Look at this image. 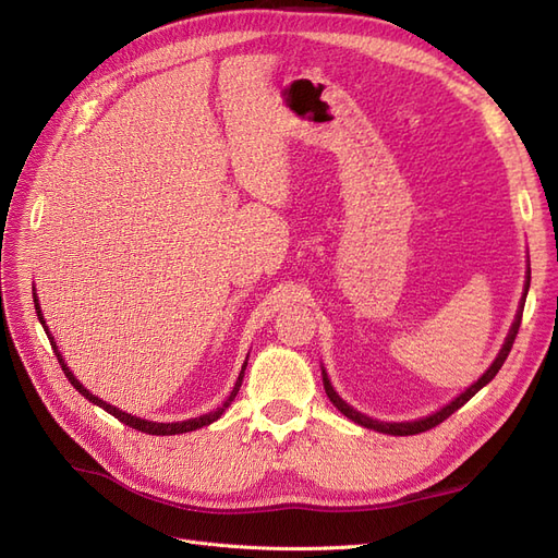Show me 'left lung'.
<instances>
[{"label": "left lung", "instance_id": "left-lung-1", "mask_svg": "<svg viewBox=\"0 0 558 558\" xmlns=\"http://www.w3.org/2000/svg\"><path fill=\"white\" fill-rule=\"evenodd\" d=\"M529 286H531V269H529V275H526V286H523V298H521V302H519V312H517V316H514V324H512V328H510V332H508V340H505V344H502L500 353L496 356V361L492 363V367H488L486 373H484L475 384H472L470 388H465V391H463L459 398H453L449 404H445V408H442L440 412L428 414V416L416 418V421H402V424H386V421L369 418V416L356 412L353 408H349V404H347L340 396L335 393V388L330 386V379H328V375H326V369H320V375H324V388H326V393H328L330 402H332L335 408L340 410L347 418H351L353 424L365 426V428L377 430V433H386V435H416V433H426V430H430V428H435V426H440L445 418H449L456 410H461L463 404L480 391V388H484L488 381H492V379L498 375V369L502 367L505 359H508V353H510V349H512V344H514V337H517V332H519L521 314H523V302H526V295H529Z\"/></svg>", "mask_w": 558, "mask_h": 558}]
</instances>
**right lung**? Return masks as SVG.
Instances as JSON below:
<instances>
[{"label": "right lung", "mask_w": 558, "mask_h": 558, "mask_svg": "<svg viewBox=\"0 0 558 558\" xmlns=\"http://www.w3.org/2000/svg\"><path fill=\"white\" fill-rule=\"evenodd\" d=\"M35 310H37V316H39V320H41V326H44V330H46V335H48V340H50V347H53V351H56V356H58V363L62 365V373H64V377L72 381V386L76 388V391L81 393V396H86L90 402H95V404H99V408L102 410H107L109 414H113L118 421H123L125 426H130V428H134V430H142V433H148V435H179V433H191V430H197V428H202V426H209V424H214L216 418H221V414L230 408V402L234 400V396H238V391H240V386H242V379H244V369H246V363L242 365V373H240V377H238V381H234V388H232V393L226 398V402L221 404V408H216V412H209V414H202V416H195V418H189V421H177V424H154V421H146V418H140V416H132V414H125L123 410H118V408H113V404H109V402H105V400H99L97 396H93L86 386H83L72 373H70V367H66V363L62 361V353L58 351V347H56V342H53V337H50V332H48V328H46V320H44V316H41V307H39V300H37V293H35Z\"/></svg>", "instance_id": "add662e5"}]
</instances>
